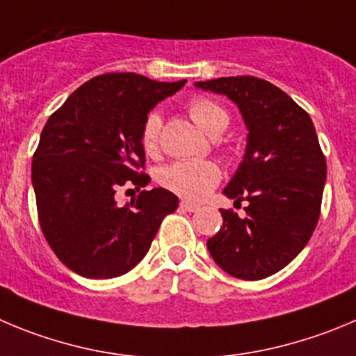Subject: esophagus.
<instances>
[{
	"label": "esophagus",
	"instance_id": "esophagus-1",
	"mask_svg": "<svg viewBox=\"0 0 356 356\" xmlns=\"http://www.w3.org/2000/svg\"><path fill=\"white\" fill-rule=\"evenodd\" d=\"M181 209H182V211H186V212H197L198 205L191 204V202H181Z\"/></svg>",
	"mask_w": 356,
	"mask_h": 356
}]
</instances>
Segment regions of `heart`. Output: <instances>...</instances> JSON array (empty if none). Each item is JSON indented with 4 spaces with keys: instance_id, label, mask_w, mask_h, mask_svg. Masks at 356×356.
I'll use <instances>...</instances> for the list:
<instances>
[{
    "instance_id": "1",
    "label": "heart",
    "mask_w": 356,
    "mask_h": 356,
    "mask_svg": "<svg viewBox=\"0 0 356 356\" xmlns=\"http://www.w3.org/2000/svg\"><path fill=\"white\" fill-rule=\"evenodd\" d=\"M188 111L193 121L212 137L223 133L230 122L227 111L207 98L193 99L188 105ZM159 133L161 118L151 112L145 118L140 133L142 149L147 156H156L159 152ZM219 181L221 170L214 161H175L158 172V182L163 188L193 202L207 197Z\"/></svg>"
}]
</instances>
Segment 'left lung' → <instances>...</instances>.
Wrapping results in <instances>:
<instances>
[{"label":"left lung","mask_w":356,"mask_h":356,"mask_svg":"<svg viewBox=\"0 0 356 356\" xmlns=\"http://www.w3.org/2000/svg\"><path fill=\"white\" fill-rule=\"evenodd\" d=\"M225 95L248 126L242 163L223 193L245 202V214L223 211V227L207 241L212 260L245 281L286 267L309 242L320 219L327 161L307 112L284 91L257 77L195 82Z\"/></svg>","instance_id":"obj_1"}]
</instances>
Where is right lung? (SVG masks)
I'll use <instances>...</instances> for the list:
<instances>
[{
    "label": "right lung",
    "instance_id": "obj_1",
    "mask_svg": "<svg viewBox=\"0 0 356 356\" xmlns=\"http://www.w3.org/2000/svg\"><path fill=\"white\" fill-rule=\"evenodd\" d=\"M184 84L105 73L73 91L45 122L33 156V188L43 235L70 270L91 279L126 274L177 209L168 189H144L124 207L115 191L151 181L140 172L142 126L156 103Z\"/></svg>",
    "mask_w": 356,
    "mask_h": 356
}]
</instances>
